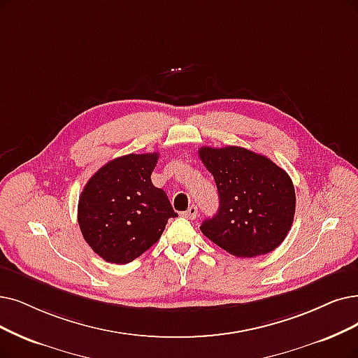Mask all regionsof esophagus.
<instances>
[{
    "label": "esophagus",
    "mask_w": 358,
    "mask_h": 358,
    "mask_svg": "<svg viewBox=\"0 0 358 358\" xmlns=\"http://www.w3.org/2000/svg\"><path fill=\"white\" fill-rule=\"evenodd\" d=\"M196 216H198V207H196V206H191V207L187 210V213H185V217H188L189 220L196 219Z\"/></svg>",
    "instance_id": "34e87169"
}]
</instances>
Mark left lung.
<instances>
[{"instance_id": "obj_1", "label": "left lung", "mask_w": 358, "mask_h": 358, "mask_svg": "<svg viewBox=\"0 0 358 358\" xmlns=\"http://www.w3.org/2000/svg\"><path fill=\"white\" fill-rule=\"evenodd\" d=\"M219 192V211L199 226L214 244L235 257L263 255L287 238L295 214L289 175L262 154L242 147L198 151Z\"/></svg>"}]
</instances>
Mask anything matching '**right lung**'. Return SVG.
<instances>
[{"label":"right lung","mask_w":358,"mask_h":358,"mask_svg":"<svg viewBox=\"0 0 358 358\" xmlns=\"http://www.w3.org/2000/svg\"><path fill=\"white\" fill-rule=\"evenodd\" d=\"M157 160L159 152L117 157L96 171L79 196L83 239L108 263L135 260L178 216L166 192L151 182Z\"/></svg>","instance_id":"right-lung-1"}]
</instances>
